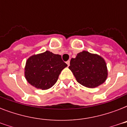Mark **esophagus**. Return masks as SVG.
Returning <instances> with one entry per match:
<instances>
[{
  "label": "esophagus",
  "mask_w": 127,
  "mask_h": 127,
  "mask_svg": "<svg viewBox=\"0 0 127 127\" xmlns=\"http://www.w3.org/2000/svg\"><path fill=\"white\" fill-rule=\"evenodd\" d=\"M66 63L67 64L68 66H69L70 65V61H66Z\"/></svg>",
  "instance_id": "1"
}]
</instances>
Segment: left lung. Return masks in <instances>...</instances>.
I'll return each instance as SVG.
<instances>
[{"label": "left lung", "mask_w": 127, "mask_h": 127, "mask_svg": "<svg viewBox=\"0 0 127 127\" xmlns=\"http://www.w3.org/2000/svg\"><path fill=\"white\" fill-rule=\"evenodd\" d=\"M68 68L78 83L89 88H94L104 83L108 76L104 59L86 51L72 58Z\"/></svg>", "instance_id": "obj_1"}]
</instances>
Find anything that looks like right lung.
<instances>
[{"label":"right lung","mask_w":127,"mask_h":127,"mask_svg":"<svg viewBox=\"0 0 127 127\" xmlns=\"http://www.w3.org/2000/svg\"><path fill=\"white\" fill-rule=\"evenodd\" d=\"M66 66L60 55L46 51L33 55L27 59L24 76L30 84L45 90L55 85L60 73Z\"/></svg>","instance_id":"1"}]
</instances>
